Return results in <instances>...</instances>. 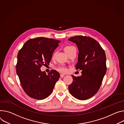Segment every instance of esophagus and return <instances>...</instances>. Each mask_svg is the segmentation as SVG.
<instances>
[{"instance_id": "1", "label": "esophagus", "mask_w": 124, "mask_h": 124, "mask_svg": "<svg viewBox=\"0 0 124 124\" xmlns=\"http://www.w3.org/2000/svg\"><path fill=\"white\" fill-rule=\"evenodd\" d=\"M65 74H60V77H61V78H63V77H64V76H65Z\"/></svg>"}]
</instances>
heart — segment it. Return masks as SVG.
Segmentation results:
<instances>
[{
    "label": "heart",
    "instance_id": "obj_1",
    "mask_svg": "<svg viewBox=\"0 0 124 124\" xmlns=\"http://www.w3.org/2000/svg\"><path fill=\"white\" fill-rule=\"evenodd\" d=\"M74 49H76V48L73 46H67L65 47V51L66 53H67ZM55 55H56V53H54L53 55V57H55ZM57 70H58L61 72H66L67 70H68L67 67L63 65H59V66H58L57 67Z\"/></svg>",
    "mask_w": 124,
    "mask_h": 124
}]
</instances>
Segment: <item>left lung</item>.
Here are the masks:
<instances>
[{
	"instance_id": "left-lung-1",
	"label": "left lung",
	"mask_w": 124,
	"mask_h": 124,
	"mask_svg": "<svg viewBox=\"0 0 124 124\" xmlns=\"http://www.w3.org/2000/svg\"><path fill=\"white\" fill-rule=\"evenodd\" d=\"M68 40L77 44L79 53L76 69L82 70L81 76L72 75L73 81L69 91L76 98L86 100L97 93L102 84L107 70L105 53L91 37L78 36Z\"/></svg>"
}]
</instances>
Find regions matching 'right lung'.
Listing matches in <instances>:
<instances>
[{
  "mask_svg": "<svg viewBox=\"0 0 124 124\" xmlns=\"http://www.w3.org/2000/svg\"><path fill=\"white\" fill-rule=\"evenodd\" d=\"M60 41L44 37L31 39L19 50L16 73L22 88L30 97L42 100L52 93L60 74L54 70L47 75L40 68L49 64L52 53Z\"/></svg>",
  "mask_w": 124,
  "mask_h": 124,
  "instance_id": "add662e5",
  "label": "right lung"
}]
</instances>
